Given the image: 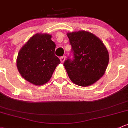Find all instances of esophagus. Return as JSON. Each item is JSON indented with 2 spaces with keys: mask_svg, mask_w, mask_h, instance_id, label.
I'll use <instances>...</instances> for the list:
<instances>
[{
  "mask_svg": "<svg viewBox=\"0 0 128 128\" xmlns=\"http://www.w3.org/2000/svg\"><path fill=\"white\" fill-rule=\"evenodd\" d=\"M60 62H61V63H64V62L66 60V56H62V57H60Z\"/></svg>",
  "mask_w": 128,
  "mask_h": 128,
  "instance_id": "obj_1",
  "label": "esophagus"
}]
</instances>
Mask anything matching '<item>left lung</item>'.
Instances as JSON below:
<instances>
[{"mask_svg": "<svg viewBox=\"0 0 128 128\" xmlns=\"http://www.w3.org/2000/svg\"><path fill=\"white\" fill-rule=\"evenodd\" d=\"M73 59L68 58L64 66L75 84L86 87L104 76L109 62V54L102 40L85 31L68 32Z\"/></svg>", "mask_w": 128, "mask_h": 128, "instance_id": "obj_1", "label": "left lung"}]
</instances>
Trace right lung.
Masks as SVG:
<instances>
[{
  "instance_id": "obj_1",
  "label": "right lung",
  "mask_w": 128,
  "mask_h": 128,
  "mask_svg": "<svg viewBox=\"0 0 128 128\" xmlns=\"http://www.w3.org/2000/svg\"><path fill=\"white\" fill-rule=\"evenodd\" d=\"M48 34L38 33L31 37L20 50L16 60L22 77L36 86L47 83L60 60L55 55L56 47Z\"/></svg>"
}]
</instances>
